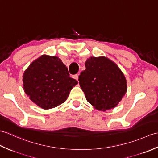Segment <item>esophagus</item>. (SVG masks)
Segmentation results:
<instances>
[{
	"instance_id": "esophagus-1",
	"label": "esophagus",
	"mask_w": 158,
	"mask_h": 158,
	"mask_svg": "<svg viewBox=\"0 0 158 158\" xmlns=\"http://www.w3.org/2000/svg\"><path fill=\"white\" fill-rule=\"evenodd\" d=\"M79 74H76V75H73V77L74 79H75L76 80H78L79 79Z\"/></svg>"
}]
</instances>
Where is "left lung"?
<instances>
[{"label":"left lung","mask_w":158,"mask_h":158,"mask_svg":"<svg viewBox=\"0 0 158 158\" xmlns=\"http://www.w3.org/2000/svg\"><path fill=\"white\" fill-rule=\"evenodd\" d=\"M79 76L86 100L95 109L106 110L115 107L125 95L126 80L116 64L106 57H91Z\"/></svg>","instance_id":"left-lung-1"}]
</instances>
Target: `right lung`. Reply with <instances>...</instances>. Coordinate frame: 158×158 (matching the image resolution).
Segmentation results:
<instances>
[{
  "mask_svg": "<svg viewBox=\"0 0 158 158\" xmlns=\"http://www.w3.org/2000/svg\"><path fill=\"white\" fill-rule=\"evenodd\" d=\"M78 82L56 56L43 55L32 62L23 75V89L33 102L49 109L66 101Z\"/></svg>",
  "mask_w": 158,
  "mask_h": 158,
  "instance_id": "right-lung-1",
  "label": "right lung"
}]
</instances>
